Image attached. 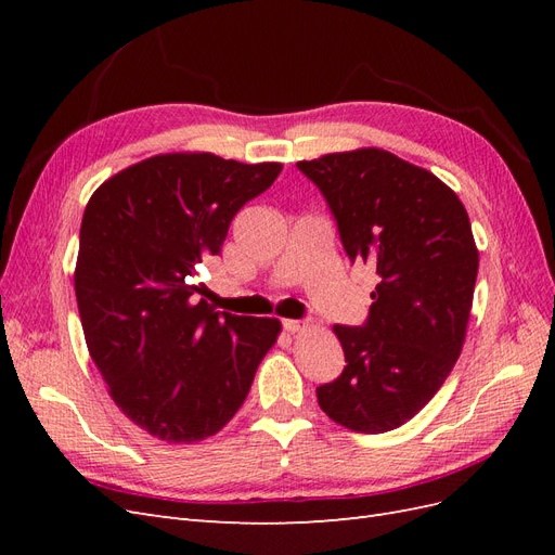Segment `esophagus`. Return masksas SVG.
Listing matches in <instances>:
<instances>
[{"label":"esophagus","instance_id":"obj_1","mask_svg":"<svg viewBox=\"0 0 555 555\" xmlns=\"http://www.w3.org/2000/svg\"><path fill=\"white\" fill-rule=\"evenodd\" d=\"M306 326H308L306 322H296V319H284V322H282V328L287 333H298V331H304Z\"/></svg>","mask_w":555,"mask_h":555}]
</instances>
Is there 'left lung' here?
Returning a JSON list of instances; mask_svg holds the SVG:
<instances>
[{
    "label": "left lung",
    "mask_w": 555,
    "mask_h": 555,
    "mask_svg": "<svg viewBox=\"0 0 555 555\" xmlns=\"http://www.w3.org/2000/svg\"><path fill=\"white\" fill-rule=\"evenodd\" d=\"M296 166L326 198L349 261L375 263L379 275L365 322L333 326L347 365L317 386L319 408L349 430H393L461 354L479 268L473 227L440 178L386 150Z\"/></svg>",
    "instance_id": "1"
}]
</instances>
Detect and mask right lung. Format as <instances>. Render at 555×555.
Returning <instances> with one entry per match:
<instances>
[{
	"label": "right lung",
	"instance_id": "obj_1",
	"mask_svg": "<svg viewBox=\"0 0 555 555\" xmlns=\"http://www.w3.org/2000/svg\"><path fill=\"white\" fill-rule=\"evenodd\" d=\"M282 164L157 155L106 180L82 212L76 300L111 398L166 442H196L245 402L278 319L215 312L196 268L220 255L236 212Z\"/></svg>",
	"mask_w": 555,
	"mask_h": 555
}]
</instances>
